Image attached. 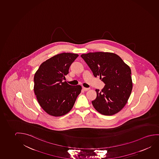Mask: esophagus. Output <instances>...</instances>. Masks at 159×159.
I'll return each instance as SVG.
<instances>
[{
  "label": "esophagus",
  "mask_w": 159,
  "mask_h": 159,
  "mask_svg": "<svg viewBox=\"0 0 159 159\" xmlns=\"http://www.w3.org/2000/svg\"><path fill=\"white\" fill-rule=\"evenodd\" d=\"M83 90H84L85 91H88V90H89V88H83Z\"/></svg>",
  "instance_id": "esophagus-1"
}]
</instances>
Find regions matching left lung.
Here are the masks:
<instances>
[{
  "label": "left lung",
  "mask_w": 159,
  "mask_h": 159,
  "mask_svg": "<svg viewBox=\"0 0 159 159\" xmlns=\"http://www.w3.org/2000/svg\"><path fill=\"white\" fill-rule=\"evenodd\" d=\"M95 77L100 76L106 85L101 91L96 90L92 101L95 109L104 115H112L122 109L132 90L131 70L116 54L96 52L81 55Z\"/></svg>",
  "instance_id": "left-lung-1"
}]
</instances>
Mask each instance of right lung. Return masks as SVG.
<instances>
[{
    "label": "right lung",
    "instance_id": "obj_1",
    "mask_svg": "<svg viewBox=\"0 0 159 159\" xmlns=\"http://www.w3.org/2000/svg\"><path fill=\"white\" fill-rule=\"evenodd\" d=\"M78 56L75 53L58 54L43 62L35 73V94L40 106L49 115L61 116L67 114L80 93V85H70L63 81Z\"/></svg>",
    "mask_w": 159,
    "mask_h": 159
}]
</instances>
